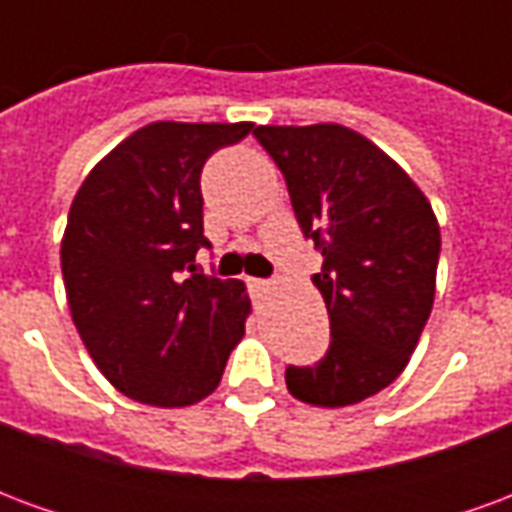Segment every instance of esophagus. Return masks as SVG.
<instances>
[{
    "label": "esophagus",
    "mask_w": 512,
    "mask_h": 512,
    "mask_svg": "<svg viewBox=\"0 0 512 512\" xmlns=\"http://www.w3.org/2000/svg\"><path fill=\"white\" fill-rule=\"evenodd\" d=\"M246 285H249V290H252V293H263V290H268V282H266V279L246 277Z\"/></svg>",
    "instance_id": "1"
}]
</instances>
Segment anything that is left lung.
Returning <instances> with one entry per match:
<instances>
[{"label": "left lung", "instance_id": "8db88e82", "mask_svg": "<svg viewBox=\"0 0 512 512\" xmlns=\"http://www.w3.org/2000/svg\"><path fill=\"white\" fill-rule=\"evenodd\" d=\"M315 241L332 343L318 365L285 370L290 395L340 408L395 381L428 323L441 235L428 197L370 139L337 123L257 126Z\"/></svg>", "mask_w": 512, "mask_h": 512}]
</instances>
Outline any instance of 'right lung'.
Masks as SVG:
<instances>
[{"label":"right lung","instance_id":"right-lung-1","mask_svg":"<svg viewBox=\"0 0 512 512\" xmlns=\"http://www.w3.org/2000/svg\"><path fill=\"white\" fill-rule=\"evenodd\" d=\"M252 123H150L93 167L62 235L73 323L98 370L147 406L178 408L219 386L244 337V282L202 274L200 175Z\"/></svg>","mask_w":512,"mask_h":512}]
</instances>
